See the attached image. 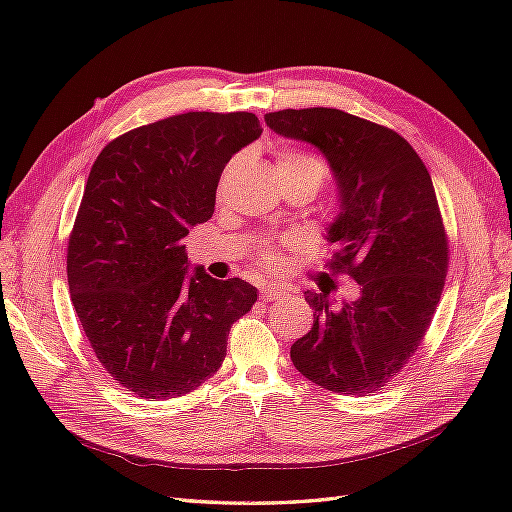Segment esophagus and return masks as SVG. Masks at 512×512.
Instances as JSON below:
<instances>
[{
	"instance_id": "obj_1",
	"label": "esophagus",
	"mask_w": 512,
	"mask_h": 512,
	"mask_svg": "<svg viewBox=\"0 0 512 512\" xmlns=\"http://www.w3.org/2000/svg\"><path fill=\"white\" fill-rule=\"evenodd\" d=\"M281 295H284V288H279V286L268 284V286L262 288V299H264V301H275V299H279Z\"/></svg>"
}]
</instances>
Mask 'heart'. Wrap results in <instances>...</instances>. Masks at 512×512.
<instances>
[{
	"label": "heart",
	"mask_w": 512,
	"mask_h": 512,
	"mask_svg": "<svg viewBox=\"0 0 512 512\" xmlns=\"http://www.w3.org/2000/svg\"><path fill=\"white\" fill-rule=\"evenodd\" d=\"M277 169H284V171H310L317 176L319 180V187L323 184L325 176H328V167L323 165V160L314 158L306 151H295V149H288V151H281V156L277 160ZM281 244L284 242H268L259 250V257H262L264 264H277L279 262V253H281Z\"/></svg>",
	"instance_id": "heart-1"
}]
</instances>
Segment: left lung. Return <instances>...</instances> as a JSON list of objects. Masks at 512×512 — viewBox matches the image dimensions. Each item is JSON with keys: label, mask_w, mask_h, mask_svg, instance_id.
Listing matches in <instances>:
<instances>
[{"label": "left lung", "mask_w": 512, "mask_h": 512, "mask_svg": "<svg viewBox=\"0 0 512 512\" xmlns=\"http://www.w3.org/2000/svg\"><path fill=\"white\" fill-rule=\"evenodd\" d=\"M273 132L328 158L341 213L328 231L332 273L361 297L334 308L306 292L314 323L290 358L314 385L367 396L396 378L427 334L449 270V239L427 167L394 129L334 107L264 116Z\"/></svg>", "instance_id": "1"}]
</instances>
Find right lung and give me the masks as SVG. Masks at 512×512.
<instances>
[{
    "label": "right lung",
    "mask_w": 512,
    "mask_h": 512,
    "mask_svg": "<svg viewBox=\"0 0 512 512\" xmlns=\"http://www.w3.org/2000/svg\"><path fill=\"white\" fill-rule=\"evenodd\" d=\"M259 136L250 112H187L114 138L94 160L68 242L70 297L105 372L140 398L198 389L257 301L244 279L189 275L182 239L211 220L226 162Z\"/></svg>",
    "instance_id": "obj_1"
}]
</instances>
